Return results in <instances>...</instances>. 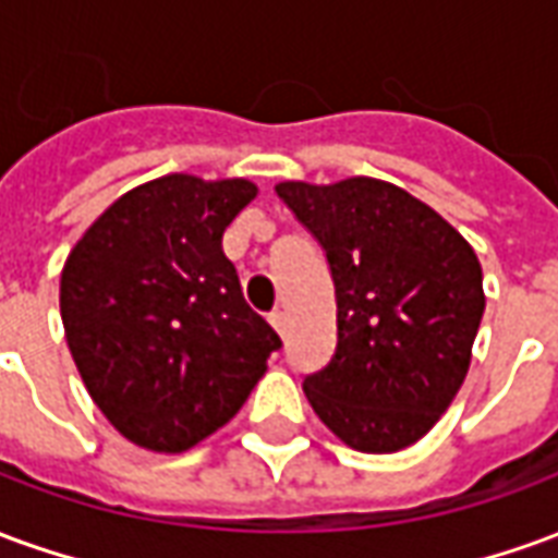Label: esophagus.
I'll use <instances>...</instances> for the list:
<instances>
[{
    "mask_svg": "<svg viewBox=\"0 0 558 558\" xmlns=\"http://www.w3.org/2000/svg\"><path fill=\"white\" fill-rule=\"evenodd\" d=\"M268 323L275 326V331H278L280 338L287 335V314H283V311H271V316H268Z\"/></svg>",
    "mask_w": 558,
    "mask_h": 558,
    "instance_id": "esophagus-1",
    "label": "esophagus"
}]
</instances>
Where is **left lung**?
<instances>
[{
    "label": "left lung",
    "mask_w": 558,
    "mask_h": 558,
    "mask_svg": "<svg viewBox=\"0 0 558 558\" xmlns=\"http://www.w3.org/2000/svg\"><path fill=\"white\" fill-rule=\"evenodd\" d=\"M278 196L326 251L338 350L304 395L328 430L364 454L418 442L451 407L484 316L472 244L403 187L352 175L280 182Z\"/></svg>",
    "instance_id": "obj_1"
}]
</instances>
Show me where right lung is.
<instances>
[{"instance_id":"obj_1","label":"right lung","mask_w":558,"mask_h":558,"mask_svg":"<svg viewBox=\"0 0 558 558\" xmlns=\"http://www.w3.org/2000/svg\"><path fill=\"white\" fill-rule=\"evenodd\" d=\"M254 196L247 179L170 172L119 196L71 247L59 283L68 350L128 442L158 454L203 442L280 347L220 244Z\"/></svg>"}]
</instances>
